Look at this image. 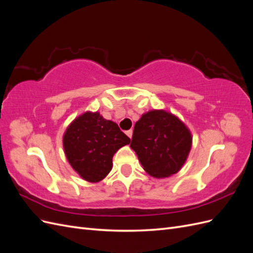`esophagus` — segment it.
Returning a JSON list of instances; mask_svg holds the SVG:
<instances>
[{"label":"esophagus","instance_id":"obj_1","mask_svg":"<svg viewBox=\"0 0 253 253\" xmlns=\"http://www.w3.org/2000/svg\"><path fill=\"white\" fill-rule=\"evenodd\" d=\"M126 134L127 135V137H129V138H132L133 131H132V129H128V131H126Z\"/></svg>","mask_w":253,"mask_h":253}]
</instances>
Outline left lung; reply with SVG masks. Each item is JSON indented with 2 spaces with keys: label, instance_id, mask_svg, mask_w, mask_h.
<instances>
[{
  "label": "left lung",
  "instance_id": "left-lung-1",
  "mask_svg": "<svg viewBox=\"0 0 253 253\" xmlns=\"http://www.w3.org/2000/svg\"><path fill=\"white\" fill-rule=\"evenodd\" d=\"M191 147L190 129L169 112L150 111L135 124L131 148L143 170L153 177L164 178L177 173L186 163Z\"/></svg>",
  "mask_w": 253,
  "mask_h": 253
}]
</instances>
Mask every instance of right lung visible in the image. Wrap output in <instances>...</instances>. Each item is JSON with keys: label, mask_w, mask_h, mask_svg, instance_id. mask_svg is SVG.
Instances as JSON below:
<instances>
[{"label": "right lung", "mask_w": 253, "mask_h": 253, "mask_svg": "<svg viewBox=\"0 0 253 253\" xmlns=\"http://www.w3.org/2000/svg\"><path fill=\"white\" fill-rule=\"evenodd\" d=\"M131 139L117 124L104 119L98 112H86L68 126L63 148L68 163L81 177L98 182L113 168V156Z\"/></svg>", "instance_id": "right-lung-1"}]
</instances>
